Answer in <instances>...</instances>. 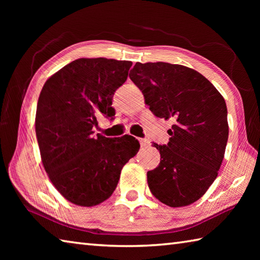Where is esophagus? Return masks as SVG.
<instances>
[{
    "label": "esophagus",
    "instance_id": "obj_1",
    "mask_svg": "<svg viewBox=\"0 0 260 260\" xmlns=\"http://www.w3.org/2000/svg\"><path fill=\"white\" fill-rule=\"evenodd\" d=\"M139 141H140L141 147H142V148H146V147H148L149 141H148L147 139H139Z\"/></svg>",
    "mask_w": 260,
    "mask_h": 260
}]
</instances>
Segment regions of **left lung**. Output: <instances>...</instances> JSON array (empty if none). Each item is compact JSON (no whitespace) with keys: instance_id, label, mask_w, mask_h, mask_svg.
<instances>
[{"instance_id":"1","label":"left lung","mask_w":260,"mask_h":260,"mask_svg":"<svg viewBox=\"0 0 260 260\" xmlns=\"http://www.w3.org/2000/svg\"><path fill=\"white\" fill-rule=\"evenodd\" d=\"M129 78L150 111L174 121L160 162L147 173L152 195L172 208L200 200L217 178L228 140L227 107L208 79L183 65L136 63Z\"/></svg>"}]
</instances>
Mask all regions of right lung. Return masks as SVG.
<instances>
[{"label": "right lung", "mask_w": 260, "mask_h": 260, "mask_svg": "<svg viewBox=\"0 0 260 260\" xmlns=\"http://www.w3.org/2000/svg\"><path fill=\"white\" fill-rule=\"evenodd\" d=\"M132 67L129 60L79 58L43 86L35 132L43 167L69 202L94 206L116 189L122 167L138 153L134 136H94L98 116L114 117L112 99Z\"/></svg>", "instance_id": "1"}]
</instances>
